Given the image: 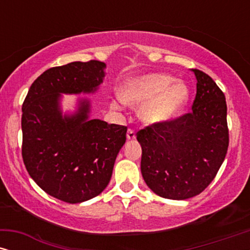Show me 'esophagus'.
<instances>
[{
    "label": "esophagus",
    "instance_id": "1",
    "mask_svg": "<svg viewBox=\"0 0 250 250\" xmlns=\"http://www.w3.org/2000/svg\"><path fill=\"white\" fill-rule=\"evenodd\" d=\"M126 138H127L128 141H133L135 140V132L133 129H128L127 133H126Z\"/></svg>",
    "mask_w": 250,
    "mask_h": 250
}]
</instances>
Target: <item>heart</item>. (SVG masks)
I'll list each match as a JSON object with an SVG mask.
<instances>
[{
	"label": "heart",
	"instance_id": "1",
	"mask_svg": "<svg viewBox=\"0 0 250 250\" xmlns=\"http://www.w3.org/2000/svg\"><path fill=\"white\" fill-rule=\"evenodd\" d=\"M189 86L183 81H175L170 75L149 73L133 77L123 85L119 98L123 104L138 108L140 118L146 125H160L173 121L189 101ZM111 107L119 109L118 101Z\"/></svg>",
	"mask_w": 250,
	"mask_h": 250
}]
</instances>
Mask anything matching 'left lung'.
<instances>
[{
	"label": "left lung",
	"mask_w": 250,
	"mask_h": 250,
	"mask_svg": "<svg viewBox=\"0 0 250 250\" xmlns=\"http://www.w3.org/2000/svg\"><path fill=\"white\" fill-rule=\"evenodd\" d=\"M197 94L189 114L138 132L141 173L150 189L173 200L206 189L224 162L229 146L227 101L211 77L192 69Z\"/></svg>",
	"instance_id": "8db88e82"
}]
</instances>
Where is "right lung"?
Here are the masks:
<instances>
[{"label":"right lung","instance_id":"obj_1","mask_svg":"<svg viewBox=\"0 0 250 250\" xmlns=\"http://www.w3.org/2000/svg\"><path fill=\"white\" fill-rule=\"evenodd\" d=\"M105 63L75 61L37 77L22 104V159L41 189L57 199L80 204L97 197L111 179L127 127L90 118L91 100L78 98L63 112L62 94L95 93Z\"/></svg>","mask_w":250,"mask_h":250}]
</instances>
